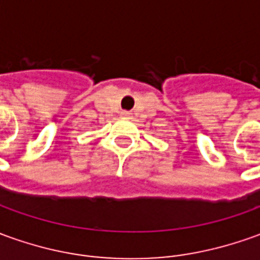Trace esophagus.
Returning <instances> with one entry per match:
<instances>
[{"mask_svg":"<svg viewBox=\"0 0 260 260\" xmlns=\"http://www.w3.org/2000/svg\"><path fill=\"white\" fill-rule=\"evenodd\" d=\"M121 117H124V119H128V117H132V113L130 112H121Z\"/></svg>","mask_w":260,"mask_h":260,"instance_id":"esophagus-1","label":"esophagus"}]
</instances>
